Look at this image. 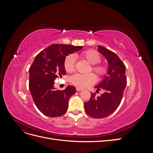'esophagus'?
<instances>
[{
	"label": "esophagus",
	"instance_id": "34e87169",
	"mask_svg": "<svg viewBox=\"0 0 153 153\" xmlns=\"http://www.w3.org/2000/svg\"><path fill=\"white\" fill-rule=\"evenodd\" d=\"M76 90L77 91H82L83 89H82V88H80V87H76Z\"/></svg>",
	"mask_w": 153,
	"mask_h": 153
}]
</instances>
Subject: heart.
I'll return each instance as SVG.
<instances>
[{"instance_id":"1","label":"heart","mask_w":153,"mask_h":153,"mask_svg":"<svg viewBox=\"0 0 153 153\" xmlns=\"http://www.w3.org/2000/svg\"><path fill=\"white\" fill-rule=\"evenodd\" d=\"M81 56L85 59L86 61L94 65L92 67V71H94L98 75L101 76L104 75L106 72V69L103 66L95 65L98 64L101 60L100 54L96 51L89 50L84 51L81 53ZM75 57L73 55H69L65 58L64 62V66L67 72H72L75 69ZM96 76L93 74H88V75H83V74L76 73L73 75L71 78V81L73 84L80 87H86L96 82Z\"/></svg>"}]
</instances>
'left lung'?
<instances>
[{
  "mask_svg": "<svg viewBox=\"0 0 153 153\" xmlns=\"http://www.w3.org/2000/svg\"><path fill=\"white\" fill-rule=\"evenodd\" d=\"M98 51L108 61L107 73L99 84L94 86L96 91L100 89L104 93L96 97L91 94L90 100L85 103V111L93 118H104L115 112L121 103L127 82L126 66L118 55L102 46H98Z\"/></svg>",
  "mask_w": 153,
  "mask_h": 153,
  "instance_id": "left-lung-1",
  "label": "left lung"
}]
</instances>
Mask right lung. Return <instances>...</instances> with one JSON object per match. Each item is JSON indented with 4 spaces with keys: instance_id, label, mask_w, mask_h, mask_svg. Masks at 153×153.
Here are the masks:
<instances>
[{
    "instance_id": "right-lung-1",
    "label": "right lung",
    "mask_w": 153,
    "mask_h": 153,
    "mask_svg": "<svg viewBox=\"0 0 153 153\" xmlns=\"http://www.w3.org/2000/svg\"><path fill=\"white\" fill-rule=\"evenodd\" d=\"M81 46L53 44L36 55L29 68V90L37 108L50 117L66 112L69 98L76 89L68 85L63 91L54 87V81L66 75L64 62L69 54L81 50Z\"/></svg>"
}]
</instances>
